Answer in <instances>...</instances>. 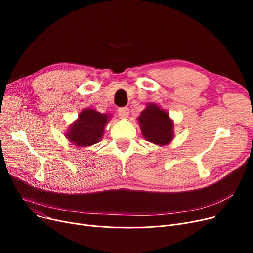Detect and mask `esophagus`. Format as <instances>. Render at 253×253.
I'll return each instance as SVG.
<instances>
[{
	"label": "esophagus",
	"instance_id": "obj_1",
	"mask_svg": "<svg viewBox=\"0 0 253 253\" xmlns=\"http://www.w3.org/2000/svg\"><path fill=\"white\" fill-rule=\"evenodd\" d=\"M118 114L121 119H127L129 116V109L128 108H120L118 110Z\"/></svg>",
	"mask_w": 253,
	"mask_h": 253
}]
</instances>
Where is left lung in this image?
Here are the masks:
<instances>
[{
  "instance_id": "left-lung-1",
  "label": "left lung",
  "mask_w": 253,
  "mask_h": 253,
  "mask_svg": "<svg viewBox=\"0 0 253 253\" xmlns=\"http://www.w3.org/2000/svg\"><path fill=\"white\" fill-rule=\"evenodd\" d=\"M141 134L154 144H169L174 137V122L169 113L161 109L157 103H148L137 118Z\"/></svg>"
}]
</instances>
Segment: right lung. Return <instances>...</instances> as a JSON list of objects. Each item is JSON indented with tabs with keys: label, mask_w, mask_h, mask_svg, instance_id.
I'll return each instance as SVG.
<instances>
[{
	"label": "right lung",
	"mask_w": 253,
	"mask_h": 253,
	"mask_svg": "<svg viewBox=\"0 0 253 253\" xmlns=\"http://www.w3.org/2000/svg\"><path fill=\"white\" fill-rule=\"evenodd\" d=\"M111 114H101L94 109H84L76 121L70 124L64 135L77 147H91L101 140L104 127L111 121Z\"/></svg>",
	"instance_id": "obj_1"
}]
</instances>
